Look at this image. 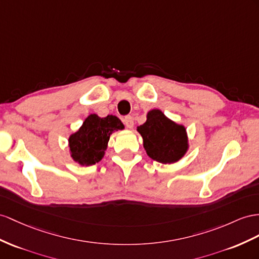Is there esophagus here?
<instances>
[{
    "label": "esophagus",
    "instance_id": "34e87169",
    "mask_svg": "<svg viewBox=\"0 0 259 259\" xmlns=\"http://www.w3.org/2000/svg\"><path fill=\"white\" fill-rule=\"evenodd\" d=\"M123 122H124L125 127H127V128H129V129L134 128V125H135V123H134V118H132L131 116H125V117L123 118Z\"/></svg>",
    "mask_w": 259,
    "mask_h": 259
}]
</instances>
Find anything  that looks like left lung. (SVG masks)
<instances>
[{
	"label": "left lung",
	"mask_w": 259,
	"mask_h": 259,
	"mask_svg": "<svg viewBox=\"0 0 259 259\" xmlns=\"http://www.w3.org/2000/svg\"><path fill=\"white\" fill-rule=\"evenodd\" d=\"M147 154L162 164H174L184 157L189 149L187 130L164 115L160 109H151L147 121L138 125Z\"/></svg>",
	"instance_id": "8db88e82"
}]
</instances>
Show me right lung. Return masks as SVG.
<instances>
[{"label": "right lung", "mask_w": 259, "mask_h": 259, "mask_svg": "<svg viewBox=\"0 0 259 259\" xmlns=\"http://www.w3.org/2000/svg\"><path fill=\"white\" fill-rule=\"evenodd\" d=\"M123 129L124 125L120 119L114 115L88 116L78 130L69 137V152L72 160L81 166H91L102 161L111 134Z\"/></svg>", "instance_id": "add662e5"}]
</instances>
